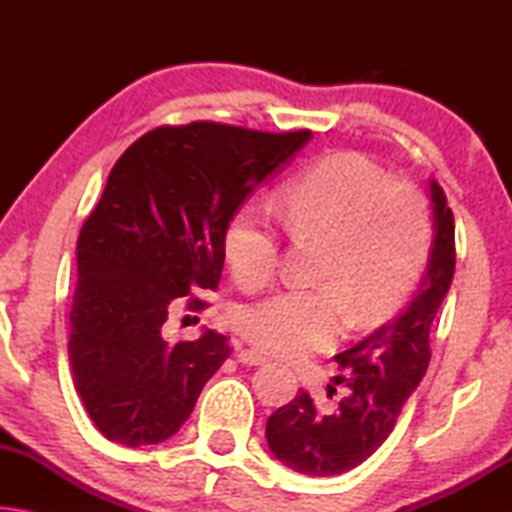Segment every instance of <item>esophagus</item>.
<instances>
[{
  "label": "esophagus",
  "instance_id": "obj_1",
  "mask_svg": "<svg viewBox=\"0 0 512 512\" xmlns=\"http://www.w3.org/2000/svg\"><path fill=\"white\" fill-rule=\"evenodd\" d=\"M237 359L239 363H244V366H262V363H266V354L253 348H246L237 354Z\"/></svg>",
  "mask_w": 512,
  "mask_h": 512
}]
</instances>
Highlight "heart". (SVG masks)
<instances>
[{"label": "heart", "mask_w": 512, "mask_h": 512, "mask_svg": "<svg viewBox=\"0 0 512 512\" xmlns=\"http://www.w3.org/2000/svg\"><path fill=\"white\" fill-rule=\"evenodd\" d=\"M287 235L318 241L316 289H287L237 314L262 348L298 357L339 336L345 309L352 325L393 311L418 280L429 253L431 219L409 183H388L361 155L336 153L298 173L277 201ZM223 257L244 289H262L280 266V237L253 207H239L223 230Z\"/></svg>", "instance_id": "heart-1"}]
</instances>
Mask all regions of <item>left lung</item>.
<instances>
[{
  "label": "left lung",
  "instance_id": "left-lung-1",
  "mask_svg": "<svg viewBox=\"0 0 512 512\" xmlns=\"http://www.w3.org/2000/svg\"><path fill=\"white\" fill-rule=\"evenodd\" d=\"M433 241L418 291L400 314L354 348L336 354L348 395L332 413H320L307 391L266 422L277 461L307 476H336L361 465L393 431L397 415L427 372L429 329L452 287L456 248L454 214L436 180H429Z\"/></svg>",
  "mask_w": 512,
  "mask_h": 512
}]
</instances>
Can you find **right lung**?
Segmentation results:
<instances>
[{"mask_svg":"<svg viewBox=\"0 0 512 512\" xmlns=\"http://www.w3.org/2000/svg\"><path fill=\"white\" fill-rule=\"evenodd\" d=\"M309 137L194 121L142 135L112 167L81 228L69 311L76 393L112 443L171 438L230 357L212 329L169 343L162 327L173 300L219 287L228 219Z\"/></svg>","mask_w":512,"mask_h":512,"instance_id":"obj_1","label":"right lung"}]
</instances>
